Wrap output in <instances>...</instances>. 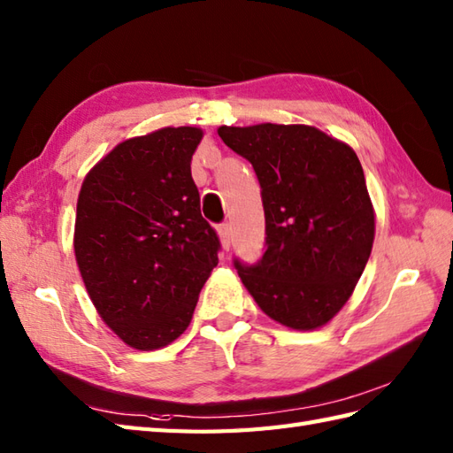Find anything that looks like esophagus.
<instances>
[{"label":"esophagus","mask_w":453,"mask_h":453,"mask_svg":"<svg viewBox=\"0 0 453 453\" xmlns=\"http://www.w3.org/2000/svg\"><path fill=\"white\" fill-rule=\"evenodd\" d=\"M219 238H220V244H223V248L228 250L230 242H233V228H230L228 223L219 226Z\"/></svg>","instance_id":"esophagus-1"}]
</instances>
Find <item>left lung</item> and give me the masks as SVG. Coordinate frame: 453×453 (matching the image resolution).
Wrapping results in <instances>:
<instances>
[{"mask_svg":"<svg viewBox=\"0 0 453 453\" xmlns=\"http://www.w3.org/2000/svg\"><path fill=\"white\" fill-rule=\"evenodd\" d=\"M252 163L265 211V252L234 259L248 293L290 329L326 326L353 295L374 242V207L363 166L347 143L311 126H220Z\"/></svg>","mask_w":453,"mask_h":453,"instance_id":"8db88e82","label":"left lung"}]
</instances>
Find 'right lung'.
Instances as JSON below:
<instances>
[{
  "label": "right lung",
  "instance_id": "1",
  "mask_svg": "<svg viewBox=\"0 0 453 453\" xmlns=\"http://www.w3.org/2000/svg\"><path fill=\"white\" fill-rule=\"evenodd\" d=\"M201 137L182 126L126 139L79 192L73 248L85 288L104 324L139 350L184 334L219 264V236L192 178Z\"/></svg>",
  "mask_w": 453,
  "mask_h": 453
}]
</instances>
